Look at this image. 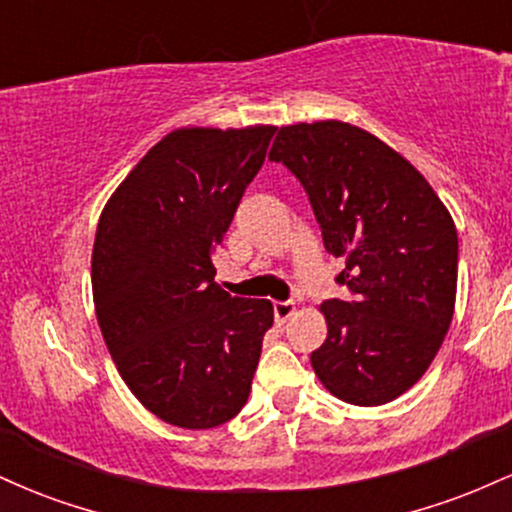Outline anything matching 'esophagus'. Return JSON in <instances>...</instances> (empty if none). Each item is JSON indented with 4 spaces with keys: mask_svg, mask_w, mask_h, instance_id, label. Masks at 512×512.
Returning a JSON list of instances; mask_svg holds the SVG:
<instances>
[{
    "mask_svg": "<svg viewBox=\"0 0 512 512\" xmlns=\"http://www.w3.org/2000/svg\"><path fill=\"white\" fill-rule=\"evenodd\" d=\"M293 315H296V303H293V301H276L274 303L276 322H286Z\"/></svg>",
    "mask_w": 512,
    "mask_h": 512,
    "instance_id": "obj_1",
    "label": "esophagus"
}]
</instances>
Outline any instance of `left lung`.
<instances>
[{"label": "left lung", "mask_w": 512, "mask_h": 512, "mask_svg": "<svg viewBox=\"0 0 512 512\" xmlns=\"http://www.w3.org/2000/svg\"><path fill=\"white\" fill-rule=\"evenodd\" d=\"M269 158L301 180L325 250L346 264L337 284L354 296L320 305L315 375L356 407L392 402L419 383L455 313L450 211L407 158L349 122L281 127Z\"/></svg>", "instance_id": "8db88e82"}]
</instances>
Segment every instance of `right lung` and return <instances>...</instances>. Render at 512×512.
<instances>
[{
    "label": "right lung",
    "instance_id": "right-lung-1",
    "mask_svg": "<svg viewBox=\"0 0 512 512\" xmlns=\"http://www.w3.org/2000/svg\"><path fill=\"white\" fill-rule=\"evenodd\" d=\"M276 127H182L105 204L91 284L122 380L166 424L214 428L245 407L274 308L214 281L211 255Z\"/></svg>",
    "mask_w": 512,
    "mask_h": 512
}]
</instances>
